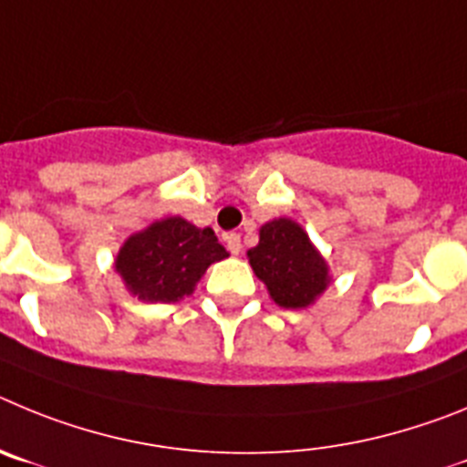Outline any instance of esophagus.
Returning <instances> with one entry per match:
<instances>
[{
	"instance_id": "obj_1",
	"label": "esophagus",
	"mask_w": 467,
	"mask_h": 467,
	"mask_svg": "<svg viewBox=\"0 0 467 467\" xmlns=\"http://www.w3.org/2000/svg\"><path fill=\"white\" fill-rule=\"evenodd\" d=\"M225 246H228L230 254L237 255L239 251H242V237H239L237 233H230L228 237H225Z\"/></svg>"
}]
</instances>
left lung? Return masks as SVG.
I'll list each match as a JSON object with an SVG mask.
<instances>
[{
  "label": "left lung",
  "instance_id": "1",
  "mask_svg": "<svg viewBox=\"0 0 467 467\" xmlns=\"http://www.w3.org/2000/svg\"><path fill=\"white\" fill-rule=\"evenodd\" d=\"M249 263L272 300L285 309L312 305L327 285L326 260L291 218H276L260 228V242L249 251Z\"/></svg>",
  "mask_w": 467,
  "mask_h": 467
}]
</instances>
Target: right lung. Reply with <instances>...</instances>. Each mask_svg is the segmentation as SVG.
I'll use <instances>...</instances> for the list:
<instances>
[{
  "label": "right lung",
  "instance_id": "right-lung-1",
  "mask_svg": "<svg viewBox=\"0 0 467 467\" xmlns=\"http://www.w3.org/2000/svg\"><path fill=\"white\" fill-rule=\"evenodd\" d=\"M228 258L212 228H195L182 216L158 221L123 244L116 272L144 302H176L191 296L209 265Z\"/></svg>",
  "mask_w": 467,
  "mask_h": 467
}]
</instances>
